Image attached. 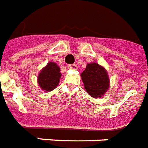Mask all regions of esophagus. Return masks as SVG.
Here are the masks:
<instances>
[{"label": "esophagus", "instance_id": "1", "mask_svg": "<svg viewBox=\"0 0 148 148\" xmlns=\"http://www.w3.org/2000/svg\"><path fill=\"white\" fill-rule=\"evenodd\" d=\"M67 67H68L69 69H71V70L75 71V70H77V66L76 65V64H71V65L67 66Z\"/></svg>", "mask_w": 148, "mask_h": 148}]
</instances>
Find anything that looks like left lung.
I'll use <instances>...</instances> for the list:
<instances>
[{
	"mask_svg": "<svg viewBox=\"0 0 148 148\" xmlns=\"http://www.w3.org/2000/svg\"><path fill=\"white\" fill-rule=\"evenodd\" d=\"M81 77L86 92L96 99L103 96L110 87L108 71L98 63H88Z\"/></svg>",
	"mask_w": 148,
	"mask_h": 148,
	"instance_id": "1",
	"label": "left lung"
}]
</instances>
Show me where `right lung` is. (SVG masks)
<instances>
[{
    "label": "right lung",
    "instance_id": "obj_1",
    "mask_svg": "<svg viewBox=\"0 0 148 148\" xmlns=\"http://www.w3.org/2000/svg\"><path fill=\"white\" fill-rule=\"evenodd\" d=\"M60 66L54 62H49L41 69L38 76V83L45 92H51L57 87L61 77Z\"/></svg>",
    "mask_w": 148,
    "mask_h": 148
}]
</instances>
